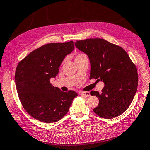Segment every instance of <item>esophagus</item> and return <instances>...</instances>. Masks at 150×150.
Masks as SVG:
<instances>
[{
	"mask_svg": "<svg viewBox=\"0 0 150 150\" xmlns=\"http://www.w3.org/2000/svg\"><path fill=\"white\" fill-rule=\"evenodd\" d=\"M80 95L85 96L86 97H88L90 96V93L89 91H81V92H80Z\"/></svg>",
	"mask_w": 150,
	"mask_h": 150,
	"instance_id": "34e87169",
	"label": "esophagus"
}]
</instances>
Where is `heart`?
Returning <instances> with one entry per match:
<instances>
[{
    "instance_id": "obj_1",
    "label": "heart",
    "mask_w": 150,
    "mask_h": 150,
    "mask_svg": "<svg viewBox=\"0 0 150 150\" xmlns=\"http://www.w3.org/2000/svg\"><path fill=\"white\" fill-rule=\"evenodd\" d=\"M85 55V54H83V53H79L78 54H76L75 59H76V58H78V57H81V56H83V55Z\"/></svg>"
}]
</instances>
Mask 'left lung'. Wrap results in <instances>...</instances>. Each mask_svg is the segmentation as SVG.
I'll return each mask as SVG.
<instances>
[{
    "label": "left lung",
    "mask_w": 150,
    "mask_h": 150,
    "mask_svg": "<svg viewBox=\"0 0 150 150\" xmlns=\"http://www.w3.org/2000/svg\"><path fill=\"white\" fill-rule=\"evenodd\" d=\"M75 45L89 58V79L105 83L101 93L91 92L99 99L94 112L105 119L123 114L131 104L138 86L136 67L127 52L102 38L76 41Z\"/></svg>",
    "instance_id": "obj_1"
}]
</instances>
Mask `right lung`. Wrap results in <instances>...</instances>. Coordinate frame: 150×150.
Here are the masks:
<instances>
[{
	"mask_svg": "<svg viewBox=\"0 0 150 150\" xmlns=\"http://www.w3.org/2000/svg\"><path fill=\"white\" fill-rule=\"evenodd\" d=\"M74 49V41L48 43L32 51L19 62L15 79L21 103L30 116L50 123L60 120L68 112L77 93L61 91L50 82L58 74L67 55Z\"/></svg>",
	"mask_w": 150,
	"mask_h": 150,
	"instance_id": "1",
	"label": "right lung"
}]
</instances>
